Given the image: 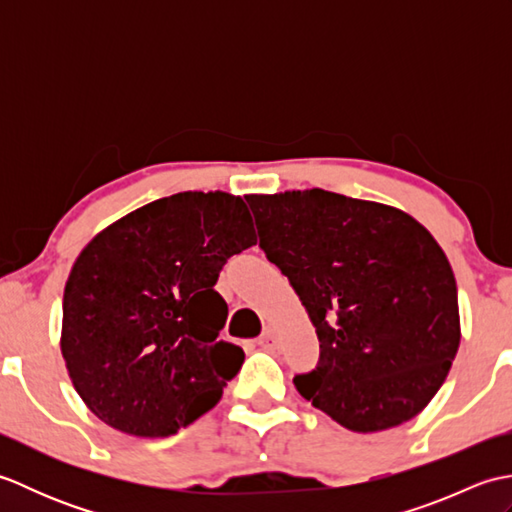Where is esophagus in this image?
<instances>
[{"label":"esophagus","instance_id":"obj_1","mask_svg":"<svg viewBox=\"0 0 512 512\" xmlns=\"http://www.w3.org/2000/svg\"><path fill=\"white\" fill-rule=\"evenodd\" d=\"M257 343H259V347H262V350H277V347H279V339H277V334H275L273 328H266L264 334L259 336Z\"/></svg>","mask_w":512,"mask_h":512}]
</instances>
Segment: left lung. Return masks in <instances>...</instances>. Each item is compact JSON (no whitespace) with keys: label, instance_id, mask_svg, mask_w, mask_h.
<instances>
[{"label":"left lung","instance_id":"left-lung-1","mask_svg":"<svg viewBox=\"0 0 512 512\" xmlns=\"http://www.w3.org/2000/svg\"><path fill=\"white\" fill-rule=\"evenodd\" d=\"M259 248L295 288L319 336L299 394L345 429L398 427L438 394L460 347L447 255L394 206L308 189L246 195Z\"/></svg>","mask_w":512,"mask_h":512}]
</instances>
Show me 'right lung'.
I'll return each mask as SVG.
<instances>
[{"mask_svg":"<svg viewBox=\"0 0 512 512\" xmlns=\"http://www.w3.org/2000/svg\"><path fill=\"white\" fill-rule=\"evenodd\" d=\"M257 244L242 198L184 191L110 224L81 250L63 292L61 354L96 418L167 438L213 409L244 363L220 341L222 266Z\"/></svg>","mask_w":512,"mask_h":512,"instance_id":"1","label":"right lung"}]
</instances>
